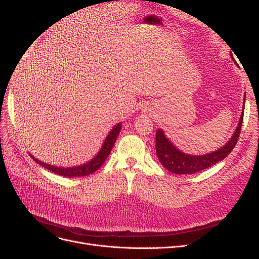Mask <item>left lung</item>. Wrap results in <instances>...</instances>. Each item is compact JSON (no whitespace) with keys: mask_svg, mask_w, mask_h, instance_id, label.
<instances>
[{"mask_svg":"<svg viewBox=\"0 0 259 259\" xmlns=\"http://www.w3.org/2000/svg\"><path fill=\"white\" fill-rule=\"evenodd\" d=\"M233 59V57L231 56ZM236 62V60L233 59ZM244 103H243V110L240 116L238 126L234 131L233 135L226 143L223 147L215 151H211L205 154H188L183 152L170 142V140L164 134L162 128L156 130L155 135V150L156 155H158L159 161L162 163V165L167 170L171 171L174 174L178 175H187V174H194L198 171L205 169L214 164L223 161L226 156H228L232 151L234 146L237 145V142L240 136V132L243 122V114H244V105H245V95H244Z\"/></svg>","mask_w":259,"mask_h":259,"instance_id":"left-lung-1","label":"left lung"}]
</instances>
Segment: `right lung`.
<instances>
[{
  "instance_id": "right-lung-1",
  "label": "right lung",
  "mask_w": 259,
  "mask_h": 259,
  "mask_svg": "<svg viewBox=\"0 0 259 259\" xmlns=\"http://www.w3.org/2000/svg\"><path fill=\"white\" fill-rule=\"evenodd\" d=\"M121 123H117L116 125L112 127V130L109 132V134L105 138L103 146L100 147V150L97 152V154L94 156V158L90 161H88L84 164H81V165L77 166H72V167H61V166H56V165H52V164L44 163L40 161L38 159L34 158L32 154H30L31 158H32L37 164H40L41 166L45 167L46 169H49L53 173L60 175V176H65V177H83V176H88L91 175L94 171H96L101 165H103L106 159L108 158V155L110 154L112 147L114 146L115 140L119 136V133L121 131Z\"/></svg>"
}]
</instances>
